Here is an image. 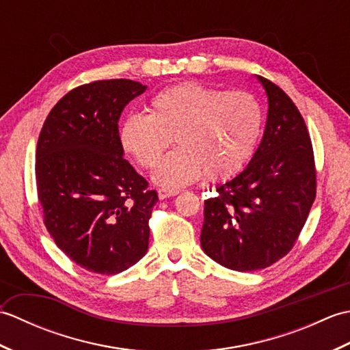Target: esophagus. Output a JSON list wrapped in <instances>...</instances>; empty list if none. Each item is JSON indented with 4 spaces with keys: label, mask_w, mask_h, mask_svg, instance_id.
I'll use <instances>...</instances> for the list:
<instances>
[{
    "label": "esophagus",
    "mask_w": 350,
    "mask_h": 350,
    "mask_svg": "<svg viewBox=\"0 0 350 350\" xmlns=\"http://www.w3.org/2000/svg\"><path fill=\"white\" fill-rule=\"evenodd\" d=\"M177 194H179V191H177V189H167V188L158 189V196H159L161 200L168 198V197H173V196H177Z\"/></svg>",
    "instance_id": "1"
}]
</instances>
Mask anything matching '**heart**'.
I'll return each mask as SVG.
<instances>
[{"instance_id": "heart-1", "label": "heart", "mask_w": 350, "mask_h": 350, "mask_svg": "<svg viewBox=\"0 0 350 350\" xmlns=\"http://www.w3.org/2000/svg\"><path fill=\"white\" fill-rule=\"evenodd\" d=\"M150 113H132L120 128V141L139 167L152 170L163 152L154 180L177 188L198 180L236 174L254 152L262 132V107L248 92H224L197 81L165 87L150 100Z\"/></svg>"}]
</instances>
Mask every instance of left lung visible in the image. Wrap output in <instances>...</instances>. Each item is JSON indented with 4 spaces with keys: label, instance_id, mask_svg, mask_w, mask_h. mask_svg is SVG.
<instances>
[{
    "label": "left lung",
    "instance_id": "8db88e82",
    "mask_svg": "<svg viewBox=\"0 0 350 350\" xmlns=\"http://www.w3.org/2000/svg\"><path fill=\"white\" fill-rule=\"evenodd\" d=\"M269 109L262 143L242 173L204 202L203 251L215 262L251 272L288 254L316 198L314 152L293 100L258 77Z\"/></svg>",
    "mask_w": 350,
    "mask_h": 350
}]
</instances>
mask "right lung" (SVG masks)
Wrapping results in <instances>:
<instances>
[{"instance_id": "right-lung-1", "label": "right lung", "mask_w": 350, "mask_h": 350, "mask_svg": "<svg viewBox=\"0 0 350 350\" xmlns=\"http://www.w3.org/2000/svg\"><path fill=\"white\" fill-rule=\"evenodd\" d=\"M132 79L75 87L44 120L36 148V187L48 233L85 271L114 275L148 248L158 192L123 158L118 118L146 92Z\"/></svg>"}]
</instances>
